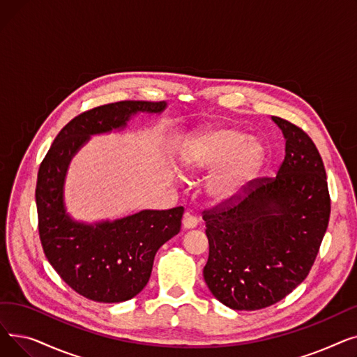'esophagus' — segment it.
Returning <instances> with one entry per match:
<instances>
[{
  "label": "esophagus",
  "instance_id": "obj_1",
  "mask_svg": "<svg viewBox=\"0 0 357 357\" xmlns=\"http://www.w3.org/2000/svg\"><path fill=\"white\" fill-rule=\"evenodd\" d=\"M182 226L185 230H191V229H195L198 226V218L194 217L192 214L190 213H185L183 215V220H182Z\"/></svg>",
  "mask_w": 357,
  "mask_h": 357
}]
</instances>
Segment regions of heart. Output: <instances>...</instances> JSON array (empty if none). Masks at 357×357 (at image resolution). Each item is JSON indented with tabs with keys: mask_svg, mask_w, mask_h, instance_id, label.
Listing matches in <instances>:
<instances>
[{
	"mask_svg": "<svg viewBox=\"0 0 357 357\" xmlns=\"http://www.w3.org/2000/svg\"><path fill=\"white\" fill-rule=\"evenodd\" d=\"M265 163V149L243 130L220 127L195 136L179 156L183 175L194 176L220 167L210 179L207 192L213 202L237 201Z\"/></svg>",
	"mask_w": 357,
	"mask_h": 357,
	"instance_id": "b5f03b06",
	"label": "heart"
}]
</instances>
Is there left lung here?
I'll return each instance as SVG.
<instances>
[{
    "label": "left lung",
    "mask_w": 357,
    "mask_h": 357,
    "mask_svg": "<svg viewBox=\"0 0 357 357\" xmlns=\"http://www.w3.org/2000/svg\"><path fill=\"white\" fill-rule=\"evenodd\" d=\"M285 159L276 178L250 182L243 195L205 210L210 255L204 279L237 311L276 304L310 273L330 218L323 159L303 128L280 117Z\"/></svg>",
    "instance_id": "obj_1"
}]
</instances>
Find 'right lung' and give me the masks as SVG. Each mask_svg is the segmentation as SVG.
Segmentation results:
<instances>
[{
  "instance_id": "1",
  "label": "right lung",
  "mask_w": 357,
  "mask_h": 357,
  "mask_svg": "<svg viewBox=\"0 0 357 357\" xmlns=\"http://www.w3.org/2000/svg\"><path fill=\"white\" fill-rule=\"evenodd\" d=\"M165 108V101H119L88 109L59 131L40 163L36 204L43 252L65 282L92 301L123 303L147 285L156 252L181 230L183 207L143 210L116 221H75L63 204L68 166L91 136L124 128L137 112Z\"/></svg>"
}]
</instances>
